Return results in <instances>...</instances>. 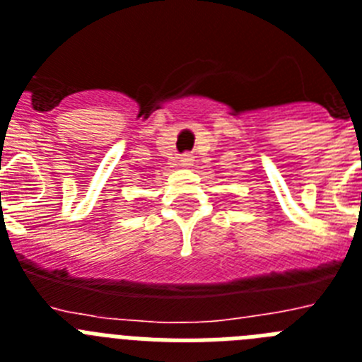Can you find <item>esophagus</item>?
I'll use <instances>...</instances> for the list:
<instances>
[{
  "label": "esophagus",
  "instance_id": "34e87169",
  "mask_svg": "<svg viewBox=\"0 0 362 362\" xmlns=\"http://www.w3.org/2000/svg\"><path fill=\"white\" fill-rule=\"evenodd\" d=\"M192 161H194V158H192L190 153H183V156H181V165L183 166H190Z\"/></svg>",
  "mask_w": 362,
  "mask_h": 362
}]
</instances>
